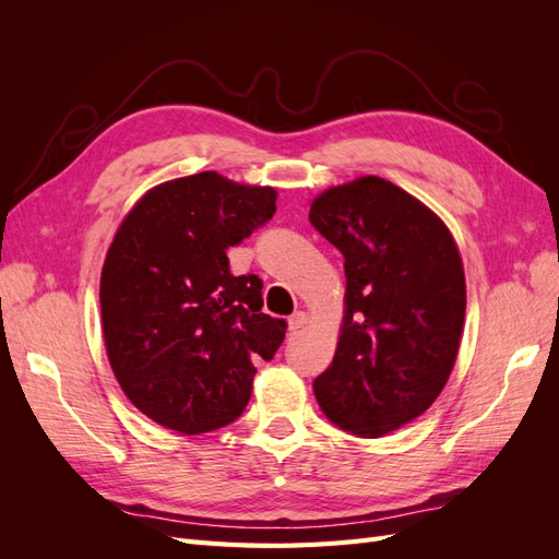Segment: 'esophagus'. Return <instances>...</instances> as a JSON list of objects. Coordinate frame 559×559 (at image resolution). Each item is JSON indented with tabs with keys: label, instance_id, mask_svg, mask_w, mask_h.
<instances>
[{
	"label": "esophagus",
	"instance_id": "esophagus-1",
	"mask_svg": "<svg viewBox=\"0 0 559 559\" xmlns=\"http://www.w3.org/2000/svg\"><path fill=\"white\" fill-rule=\"evenodd\" d=\"M306 324H308V314H306V312H296V314L289 317V331H292V333L300 331Z\"/></svg>",
	"mask_w": 559,
	"mask_h": 559
}]
</instances>
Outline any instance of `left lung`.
<instances>
[{
    "label": "left lung",
    "instance_id": "left-lung-1",
    "mask_svg": "<svg viewBox=\"0 0 559 559\" xmlns=\"http://www.w3.org/2000/svg\"><path fill=\"white\" fill-rule=\"evenodd\" d=\"M310 224L347 277L343 333L314 396L333 425L378 438L425 413L450 378L466 312L460 251L441 218L380 177L321 193Z\"/></svg>",
    "mask_w": 559,
    "mask_h": 559
}]
</instances>
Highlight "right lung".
I'll return each instance as SVG.
<instances>
[{
	"instance_id": "right-lung-1",
	"label": "right lung",
	"mask_w": 559,
	"mask_h": 559,
	"mask_svg": "<svg viewBox=\"0 0 559 559\" xmlns=\"http://www.w3.org/2000/svg\"><path fill=\"white\" fill-rule=\"evenodd\" d=\"M275 200L270 186L200 173L151 189L116 233L99 282L109 364L167 429L193 436L238 419L253 361L284 341V321L261 312L263 282L230 275L226 257L273 218Z\"/></svg>"
}]
</instances>
